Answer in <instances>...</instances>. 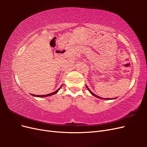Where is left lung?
<instances>
[{"instance_id": "obj_1", "label": "left lung", "mask_w": 147, "mask_h": 147, "mask_svg": "<svg viewBox=\"0 0 147 147\" xmlns=\"http://www.w3.org/2000/svg\"><path fill=\"white\" fill-rule=\"evenodd\" d=\"M86 88H87V89L88 90V91H90V92L91 93V94L92 95V96H95V97H97V98H99V99H105V100H113V99H116V97H115V98H113V99H110V98H108V99H105V98H102V97H99V96H97V95H96V94H94V93H93L90 89H89V88L87 86V85H86Z\"/></svg>"}]
</instances>
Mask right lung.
I'll list each match as a JSON object with an SVG mask.
<instances>
[{"mask_svg": "<svg viewBox=\"0 0 147 147\" xmlns=\"http://www.w3.org/2000/svg\"><path fill=\"white\" fill-rule=\"evenodd\" d=\"M63 84H62L61 85V86L58 89V90H56V91H55V92H52V93H50V94H46V95H34V94H31V95L32 96H34V97H48V96H52V95H53V94H56V93L59 91V90H60V88L63 86Z\"/></svg>", "mask_w": 147, "mask_h": 147, "instance_id": "1", "label": "right lung"}]
</instances>
